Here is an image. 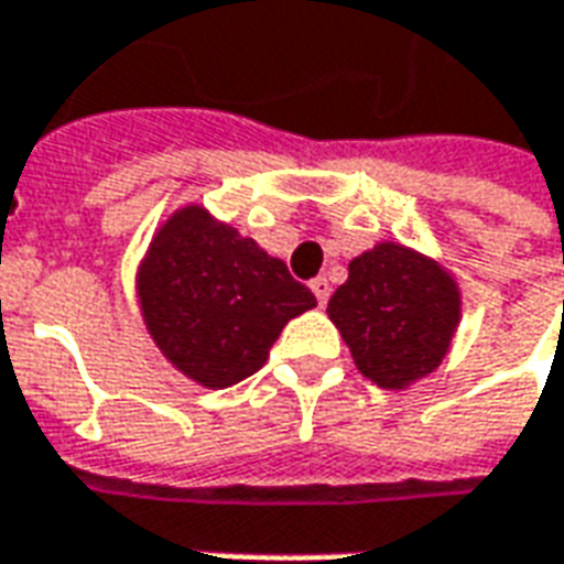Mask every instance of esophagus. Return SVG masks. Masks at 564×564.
I'll use <instances>...</instances> for the list:
<instances>
[{
    "label": "esophagus",
    "instance_id": "34e87169",
    "mask_svg": "<svg viewBox=\"0 0 564 564\" xmlns=\"http://www.w3.org/2000/svg\"><path fill=\"white\" fill-rule=\"evenodd\" d=\"M311 293L317 295L319 307H326V302H329V293H332L329 281H326V278H314V281H311Z\"/></svg>",
    "mask_w": 564,
    "mask_h": 564
}]
</instances>
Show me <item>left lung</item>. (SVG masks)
Masks as SVG:
<instances>
[{
    "label": "left lung",
    "mask_w": 564,
    "mask_h": 564,
    "mask_svg": "<svg viewBox=\"0 0 564 564\" xmlns=\"http://www.w3.org/2000/svg\"><path fill=\"white\" fill-rule=\"evenodd\" d=\"M326 314L356 368L380 390H408L447 356L462 317L459 283L444 265L395 241L350 262Z\"/></svg>",
    "instance_id": "obj_1"
}]
</instances>
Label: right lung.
<instances>
[{
	"label": "right lung",
	"instance_id": "add662e5",
	"mask_svg": "<svg viewBox=\"0 0 564 564\" xmlns=\"http://www.w3.org/2000/svg\"><path fill=\"white\" fill-rule=\"evenodd\" d=\"M135 286L153 344L208 390L259 371L283 326L317 305L281 259L202 205L177 208L156 229Z\"/></svg>",
	"mask_w": 564,
	"mask_h": 564
}]
</instances>
